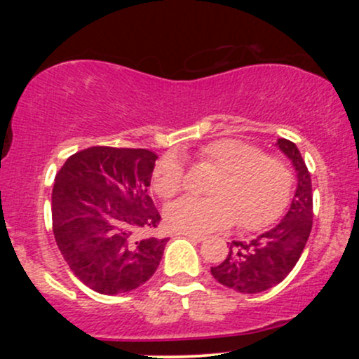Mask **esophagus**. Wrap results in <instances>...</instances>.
Returning <instances> with one entry per match:
<instances>
[{
  "label": "esophagus",
  "instance_id": "1",
  "mask_svg": "<svg viewBox=\"0 0 359 359\" xmlns=\"http://www.w3.org/2000/svg\"><path fill=\"white\" fill-rule=\"evenodd\" d=\"M177 234H179V236L189 238V240L197 241V243H201V241L205 240V236H203V234H194V233H185V231H180V233H177Z\"/></svg>",
  "mask_w": 359,
  "mask_h": 359
}]
</instances>
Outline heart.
<instances>
[{
    "instance_id": "heart-1",
    "label": "heart",
    "mask_w": 359,
    "mask_h": 359,
    "mask_svg": "<svg viewBox=\"0 0 359 359\" xmlns=\"http://www.w3.org/2000/svg\"><path fill=\"white\" fill-rule=\"evenodd\" d=\"M203 162L217 168L208 187L211 197H182L165 208L172 229L194 234L229 228L257 231L282 214L292 191V174L277 156L234 138L214 140L199 150ZM184 187V163L175 154L163 155L151 170V189L170 199Z\"/></svg>"
}]
</instances>
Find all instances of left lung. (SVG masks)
<instances>
[{
  "mask_svg": "<svg viewBox=\"0 0 359 359\" xmlns=\"http://www.w3.org/2000/svg\"><path fill=\"white\" fill-rule=\"evenodd\" d=\"M275 145L297 172V187L285 216L251 241H233L228 257L211 266L221 285L241 294H259L290 273L302 255L312 229V184L306 162L295 143L278 138Z\"/></svg>",
  "mask_w": 359,
  "mask_h": 359,
  "instance_id": "obj_1",
  "label": "left lung"
}]
</instances>
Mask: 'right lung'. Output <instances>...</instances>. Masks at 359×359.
<instances>
[{"instance_id":"obj_1","label":"right lung","mask_w":359,"mask_h":359,"mask_svg":"<svg viewBox=\"0 0 359 359\" xmlns=\"http://www.w3.org/2000/svg\"><path fill=\"white\" fill-rule=\"evenodd\" d=\"M155 160L145 148L90 147L69 156L55 177L53 236L94 292L126 294L158 269L168 240L145 236L160 222L148 196Z\"/></svg>"}]
</instances>
